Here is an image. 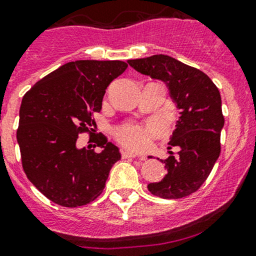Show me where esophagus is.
I'll return each instance as SVG.
<instances>
[{
  "instance_id": "obj_1",
  "label": "esophagus",
  "mask_w": 256,
  "mask_h": 256,
  "mask_svg": "<svg viewBox=\"0 0 256 256\" xmlns=\"http://www.w3.org/2000/svg\"><path fill=\"white\" fill-rule=\"evenodd\" d=\"M120 154H122V158H136V154L133 152V151H129L126 149L120 150ZM140 160H145V158H140Z\"/></svg>"
}]
</instances>
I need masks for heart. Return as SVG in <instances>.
<instances>
[{"mask_svg":"<svg viewBox=\"0 0 256 256\" xmlns=\"http://www.w3.org/2000/svg\"><path fill=\"white\" fill-rule=\"evenodd\" d=\"M158 128L155 126L142 127V126H127L117 132V138L126 146L136 150L146 149L150 145L151 138L156 136Z\"/></svg>","mask_w":256,"mask_h":256,"instance_id":"obj_1","label":"heart"}]
</instances>
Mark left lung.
<instances>
[{
	"instance_id": "8db88e82",
	"label": "left lung",
	"mask_w": 256,
	"mask_h": 256,
	"mask_svg": "<svg viewBox=\"0 0 256 256\" xmlns=\"http://www.w3.org/2000/svg\"><path fill=\"white\" fill-rule=\"evenodd\" d=\"M128 63L142 74L164 82L182 110L168 148L177 146L178 155L168 151V158L161 160L166 164V176L161 182L150 183L148 189L164 199L188 196L202 186L221 152L224 117L218 89L204 72L166 54Z\"/></svg>"
}]
</instances>
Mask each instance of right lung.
<instances>
[{"instance_id":"1","label":"right lung","mask_w":256,"mask_h":256,"mask_svg":"<svg viewBox=\"0 0 256 256\" xmlns=\"http://www.w3.org/2000/svg\"><path fill=\"white\" fill-rule=\"evenodd\" d=\"M127 67L123 61L66 63L23 96L17 129L22 164L30 182L54 204L83 206L104 192L120 152L104 134H94V114L101 111L107 86ZM83 132L96 136L101 153L76 148Z\"/></svg>"}]
</instances>
